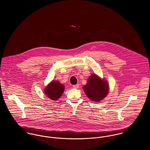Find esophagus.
Instances as JSON below:
<instances>
[{"label": "esophagus", "instance_id": "esophagus-1", "mask_svg": "<svg viewBox=\"0 0 150 150\" xmlns=\"http://www.w3.org/2000/svg\"><path fill=\"white\" fill-rule=\"evenodd\" d=\"M73 88H75V89H77V88L79 87V84L74 85H73Z\"/></svg>", "mask_w": 150, "mask_h": 150}]
</instances>
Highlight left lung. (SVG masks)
<instances>
[{"instance_id":"obj_1","label":"left lung","mask_w":150,"mask_h":150,"mask_svg":"<svg viewBox=\"0 0 150 150\" xmlns=\"http://www.w3.org/2000/svg\"><path fill=\"white\" fill-rule=\"evenodd\" d=\"M87 96L93 101H100L104 98L108 92V85L106 81L101 80L97 75L92 74L84 86Z\"/></svg>"}]
</instances>
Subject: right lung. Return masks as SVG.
<instances>
[{"label":"right lung","instance_id":"add662e5","mask_svg":"<svg viewBox=\"0 0 150 150\" xmlns=\"http://www.w3.org/2000/svg\"><path fill=\"white\" fill-rule=\"evenodd\" d=\"M64 91V85L58 81H53L45 88V93L49 98L53 100H58Z\"/></svg>","mask_w":150,"mask_h":150}]
</instances>
